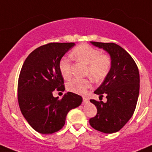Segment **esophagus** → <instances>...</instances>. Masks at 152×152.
<instances>
[{"mask_svg": "<svg viewBox=\"0 0 152 152\" xmlns=\"http://www.w3.org/2000/svg\"><path fill=\"white\" fill-rule=\"evenodd\" d=\"M82 99H83V103H87L89 102V99L87 96H83Z\"/></svg>", "mask_w": 152, "mask_h": 152, "instance_id": "1", "label": "esophagus"}]
</instances>
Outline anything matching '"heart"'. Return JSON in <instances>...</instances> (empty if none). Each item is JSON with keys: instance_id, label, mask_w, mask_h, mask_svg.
<instances>
[{"instance_id": "1", "label": "heart", "mask_w": 152, "mask_h": 152, "mask_svg": "<svg viewBox=\"0 0 152 152\" xmlns=\"http://www.w3.org/2000/svg\"><path fill=\"white\" fill-rule=\"evenodd\" d=\"M72 56L76 61L87 65L86 74L96 82H101L107 78L113 65L110 54L102 53L100 50L87 44H82L73 48ZM59 68L64 79H69L72 74L71 61L62 58L59 61ZM91 86L88 79H73L67 83V90L78 94H85Z\"/></svg>"}]
</instances>
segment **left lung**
Here are the masks:
<instances>
[{
    "mask_svg": "<svg viewBox=\"0 0 152 152\" xmlns=\"http://www.w3.org/2000/svg\"><path fill=\"white\" fill-rule=\"evenodd\" d=\"M110 54L113 65L110 73L94 92L107 102L90 99L97 114L90 118V126L104 133L118 132L131 118L135 110L140 91V75L137 65L125 50L113 42H91Z\"/></svg>",
    "mask_w": 152,
    "mask_h": 152,
    "instance_id": "left-lung-1",
    "label": "left lung"
}]
</instances>
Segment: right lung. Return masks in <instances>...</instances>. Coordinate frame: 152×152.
<instances>
[{"label":"right lung","instance_id":"add662e5","mask_svg":"<svg viewBox=\"0 0 152 152\" xmlns=\"http://www.w3.org/2000/svg\"><path fill=\"white\" fill-rule=\"evenodd\" d=\"M73 42H50L34 50L27 56L18 78L20 110L29 125L41 134L59 131L67 114L82 104V98L67 92L61 99L53 91H64V79L59 63Z\"/></svg>","mask_w":152,"mask_h":152}]
</instances>
